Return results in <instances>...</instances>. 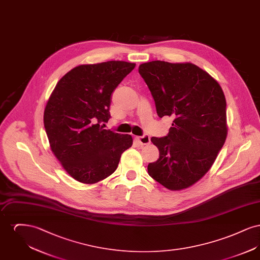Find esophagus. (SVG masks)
<instances>
[{
  "instance_id": "obj_1",
  "label": "esophagus",
  "mask_w": 260,
  "mask_h": 260,
  "mask_svg": "<svg viewBox=\"0 0 260 260\" xmlns=\"http://www.w3.org/2000/svg\"><path fill=\"white\" fill-rule=\"evenodd\" d=\"M136 139L141 145H147L150 143V137L148 136H136Z\"/></svg>"
}]
</instances>
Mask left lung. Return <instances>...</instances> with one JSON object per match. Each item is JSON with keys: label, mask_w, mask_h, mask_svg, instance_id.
I'll return each instance as SVG.
<instances>
[{"label": "left lung", "mask_w": 260, "mask_h": 260, "mask_svg": "<svg viewBox=\"0 0 260 260\" xmlns=\"http://www.w3.org/2000/svg\"><path fill=\"white\" fill-rule=\"evenodd\" d=\"M138 72L158 116L173 120L168 136L151 138L160 157L149 164V175L170 190L188 188L209 172L226 140L222 88L192 63L155 60L140 64Z\"/></svg>", "instance_id": "left-lung-1"}]
</instances>
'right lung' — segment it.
Listing matches in <instances>:
<instances>
[{"label":"right lung","mask_w":260,"mask_h":260,"mask_svg":"<svg viewBox=\"0 0 260 260\" xmlns=\"http://www.w3.org/2000/svg\"><path fill=\"white\" fill-rule=\"evenodd\" d=\"M135 67L125 61L77 66L50 95L44 113L50 149L79 182L92 184L111 175L133 145L132 136L103 127L111 118L112 92Z\"/></svg>","instance_id":"obj_1"}]
</instances>
